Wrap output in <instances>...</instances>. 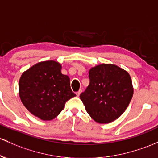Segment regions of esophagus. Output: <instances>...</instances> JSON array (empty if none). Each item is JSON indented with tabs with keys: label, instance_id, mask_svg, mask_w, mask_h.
<instances>
[{
	"label": "esophagus",
	"instance_id": "obj_1",
	"mask_svg": "<svg viewBox=\"0 0 158 158\" xmlns=\"http://www.w3.org/2000/svg\"><path fill=\"white\" fill-rule=\"evenodd\" d=\"M81 92H82V90H79V91H78V92H76V95H77L78 97L79 96V95H80V94H81Z\"/></svg>",
	"mask_w": 158,
	"mask_h": 158
}]
</instances>
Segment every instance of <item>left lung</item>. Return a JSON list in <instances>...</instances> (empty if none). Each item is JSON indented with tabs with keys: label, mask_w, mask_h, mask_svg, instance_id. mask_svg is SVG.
<instances>
[{
	"label": "left lung",
	"mask_w": 158,
	"mask_h": 158,
	"mask_svg": "<svg viewBox=\"0 0 158 158\" xmlns=\"http://www.w3.org/2000/svg\"><path fill=\"white\" fill-rule=\"evenodd\" d=\"M89 85L80 99L96 122L107 124L118 118L133 94L130 74L118 66L102 64L90 69Z\"/></svg>",
	"instance_id": "1"
}]
</instances>
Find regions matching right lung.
Listing matches in <instances>:
<instances>
[{"instance_id": "1", "label": "right lung", "mask_w": 158, "mask_h": 158, "mask_svg": "<svg viewBox=\"0 0 158 158\" xmlns=\"http://www.w3.org/2000/svg\"><path fill=\"white\" fill-rule=\"evenodd\" d=\"M22 103L32 115L51 121L76 94L68 76L61 73V65L55 60L39 62L22 73L19 82Z\"/></svg>"}]
</instances>
